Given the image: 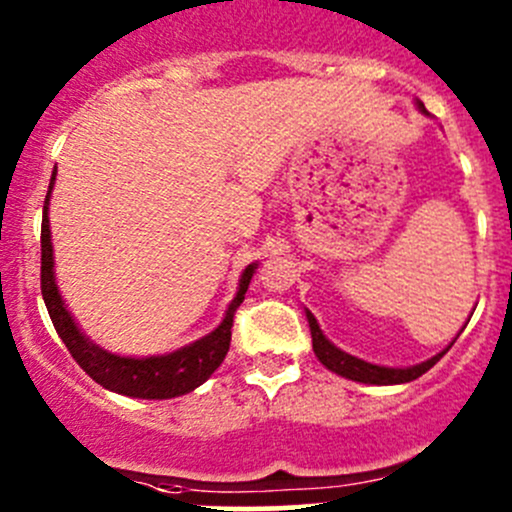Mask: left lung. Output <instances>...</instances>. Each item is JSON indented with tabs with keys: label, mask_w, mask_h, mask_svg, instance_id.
Listing matches in <instances>:
<instances>
[{
	"label": "left lung",
	"mask_w": 512,
	"mask_h": 512,
	"mask_svg": "<svg viewBox=\"0 0 512 512\" xmlns=\"http://www.w3.org/2000/svg\"><path fill=\"white\" fill-rule=\"evenodd\" d=\"M307 319H309V329H312V347H314V354H317V359L322 361L329 371H334V374L347 376V379L359 381V384L389 386V384H406V381H414L421 374H426V371L431 369V366L436 364V361L441 359L448 349H451L448 347L446 352H441L438 356H433V359L423 361V364L409 366V369H386V366L366 364V361L356 359V356L337 349L327 337H324L322 329H319V324H317V319L312 317V312H307Z\"/></svg>",
	"instance_id": "obj_1"
}]
</instances>
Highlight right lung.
<instances>
[{
	"label": "right lung",
	"instance_id": "add662e5",
	"mask_svg": "<svg viewBox=\"0 0 512 512\" xmlns=\"http://www.w3.org/2000/svg\"><path fill=\"white\" fill-rule=\"evenodd\" d=\"M56 170L51 175L49 193L44 200V218H41V297H44L49 317L54 322L56 334L66 344L69 354L74 356L76 364L96 381L103 389H111L116 394L133 396V399H173L188 391L198 389L220 364H223L227 349H230L232 337V319H235L237 307L245 299L247 287H250L255 265H247L242 272L240 289L235 299L227 307V314L218 329L208 337L198 339L190 347L178 349L165 356H148V359H128V356L108 354L91 344L79 327L74 324L71 314L66 312L64 302L59 297V289L54 282V255H51V232H49V195L54 185Z\"/></svg>",
	"mask_w": 512,
	"mask_h": 512
}]
</instances>
